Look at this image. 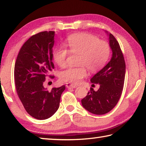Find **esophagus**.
I'll use <instances>...</instances> for the list:
<instances>
[{"instance_id": "1", "label": "esophagus", "mask_w": 146, "mask_h": 146, "mask_svg": "<svg viewBox=\"0 0 146 146\" xmlns=\"http://www.w3.org/2000/svg\"><path fill=\"white\" fill-rule=\"evenodd\" d=\"M66 87H67L68 88H77V86H76V85L72 84H71V83H67V84H66Z\"/></svg>"}]
</instances>
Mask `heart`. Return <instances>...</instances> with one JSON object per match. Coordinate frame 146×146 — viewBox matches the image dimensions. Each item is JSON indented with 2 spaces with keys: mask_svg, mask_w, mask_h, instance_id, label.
Returning a JSON list of instances; mask_svg holds the SVG:
<instances>
[{
  "mask_svg": "<svg viewBox=\"0 0 146 146\" xmlns=\"http://www.w3.org/2000/svg\"><path fill=\"white\" fill-rule=\"evenodd\" d=\"M65 47L60 46L54 49L53 57L61 68L67 64L69 51L80 54L78 67H69L62 71L60 78L64 82L78 84L88 75L87 68L90 71L95 72L102 69L108 60L111 49L109 44L93 35L80 33L71 35L66 39Z\"/></svg>",
  "mask_w": 146,
  "mask_h": 146,
  "instance_id": "obj_1",
  "label": "heart"
}]
</instances>
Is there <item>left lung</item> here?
Instances as JSON below:
<instances>
[{
  "label": "left lung",
  "mask_w": 146,
  "mask_h": 146,
  "mask_svg": "<svg viewBox=\"0 0 146 146\" xmlns=\"http://www.w3.org/2000/svg\"><path fill=\"white\" fill-rule=\"evenodd\" d=\"M109 35L113 55L104 68L91 79L93 84H99L100 88H91L82 105L86 110L95 115H104L115 108L122 95L125 74V63L119 44L112 34Z\"/></svg>",
  "instance_id": "obj_1"
}]
</instances>
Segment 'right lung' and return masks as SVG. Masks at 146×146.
I'll use <instances>...</instances> for the list:
<instances>
[{"label": "right lung", "mask_w": 146, "mask_h": 146, "mask_svg": "<svg viewBox=\"0 0 146 146\" xmlns=\"http://www.w3.org/2000/svg\"><path fill=\"white\" fill-rule=\"evenodd\" d=\"M54 36L53 31L31 36L20 49L15 64V84L19 97L27 113L38 120L54 115L66 88L64 85L48 91L44 87L48 73L55 68L52 62Z\"/></svg>", "instance_id": "obj_1"}]
</instances>
